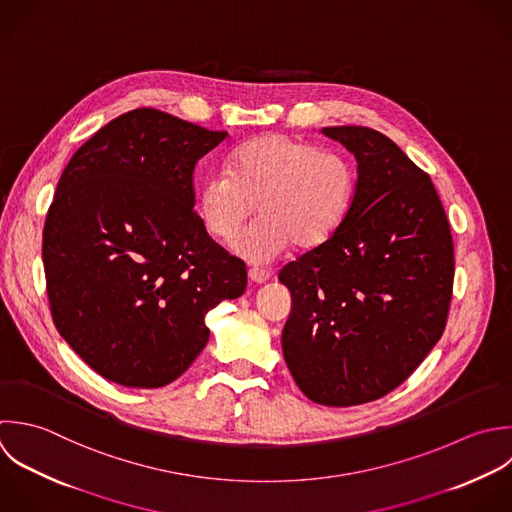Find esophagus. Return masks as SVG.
<instances>
[{
    "mask_svg": "<svg viewBox=\"0 0 512 512\" xmlns=\"http://www.w3.org/2000/svg\"><path fill=\"white\" fill-rule=\"evenodd\" d=\"M249 279H251L253 283L261 285V283H265V281L269 279V271L259 269V267H251V269H249Z\"/></svg>",
    "mask_w": 512,
    "mask_h": 512,
    "instance_id": "34e87169",
    "label": "esophagus"
}]
</instances>
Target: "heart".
<instances>
[{
	"instance_id": "obj_1",
	"label": "heart",
	"mask_w": 512,
	"mask_h": 512,
	"mask_svg": "<svg viewBox=\"0 0 512 512\" xmlns=\"http://www.w3.org/2000/svg\"><path fill=\"white\" fill-rule=\"evenodd\" d=\"M355 167L339 151L283 133L239 145L227 169L199 185V211L211 235L233 241L255 211L261 217L237 241L249 261H271L291 243L315 249L345 223L355 197Z\"/></svg>"
}]
</instances>
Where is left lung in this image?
Here are the masks:
<instances>
[{"label": "left lung", "mask_w": 512, "mask_h": 512, "mask_svg": "<svg viewBox=\"0 0 512 512\" xmlns=\"http://www.w3.org/2000/svg\"><path fill=\"white\" fill-rule=\"evenodd\" d=\"M321 131L359 177L341 229L279 271L293 299L281 345L311 401L351 407L397 389L437 345L455 253L431 177L395 141L361 125Z\"/></svg>", "instance_id": "left-lung-1"}]
</instances>
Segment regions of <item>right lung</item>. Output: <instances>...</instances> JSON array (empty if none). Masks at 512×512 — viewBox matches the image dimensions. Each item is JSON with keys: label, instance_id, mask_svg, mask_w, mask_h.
Masks as SVG:
<instances>
[{"label": "right lung", "instance_id": "obj_1", "mask_svg": "<svg viewBox=\"0 0 512 512\" xmlns=\"http://www.w3.org/2000/svg\"><path fill=\"white\" fill-rule=\"evenodd\" d=\"M225 137L141 107L103 125L59 177L41 247L51 317L107 381L169 385L207 345L205 315L245 293V263L193 211L195 163Z\"/></svg>", "mask_w": 512, "mask_h": 512}]
</instances>
